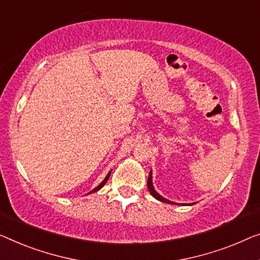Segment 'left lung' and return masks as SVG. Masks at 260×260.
Wrapping results in <instances>:
<instances>
[{"instance_id":"left-lung-1","label":"left lung","mask_w":260,"mask_h":260,"mask_svg":"<svg viewBox=\"0 0 260 260\" xmlns=\"http://www.w3.org/2000/svg\"><path fill=\"white\" fill-rule=\"evenodd\" d=\"M147 187H148V190L149 192L152 193V196L154 199H156L157 201H160V202H164V203H168V204H177L175 202H172V201H169L167 199H165V197H162L160 193H158L156 190L154 189V185H153V176H152V170H150L149 173V176H148V181H147Z\"/></svg>"}]
</instances>
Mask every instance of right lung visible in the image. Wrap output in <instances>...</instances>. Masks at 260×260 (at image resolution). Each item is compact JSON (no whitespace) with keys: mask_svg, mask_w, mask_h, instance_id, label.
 Returning a JSON list of instances; mask_svg holds the SVG:
<instances>
[{"mask_svg":"<svg viewBox=\"0 0 260 260\" xmlns=\"http://www.w3.org/2000/svg\"><path fill=\"white\" fill-rule=\"evenodd\" d=\"M110 175H111V172L107 174V176L105 177V179H104V181L102 182V183H100V184L98 185V187H95L94 189H93V190H91V191H90V192H88V193H92V192H95V191H98V190H100V189H102V188L104 187V185H105V183H106V182H107V180H108V177H110Z\"/></svg>","mask_w":260,"mask_h":260,"instance_id":"obj_1","label":"right lung"}]
</instances>
